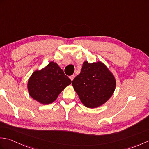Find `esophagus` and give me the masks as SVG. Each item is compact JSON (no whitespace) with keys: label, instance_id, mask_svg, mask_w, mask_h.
Wrapping results in <instances>:
<instances>
[{"label":"esophagus","instance_id":"esophagus-1","mask_svg":"<svg viewBox=\"0 0 149 149\" xmlns=\"http://www.w3.org/2000/svg\"><path fill=\"white\" fill-rule=\"evenodd\" d=\"M74 77H75V75H70V79L72 81L74 80Z\"/></svg>","mask_w":149,"mask_h":149}]
</instances>
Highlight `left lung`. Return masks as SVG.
Segmentation results:
<instances>
[{"label":"left lung","instance_id":"1","mask_svg":"<svg viewBox=\"0 0 149 149\" xmlns=\"http://www.w3.org/2000/svg\"><path fill=\"white\" fill-rule=\"evenodd\" d=\"M72 86L82 103L94 108L102 105L112 96L116 81L102 63L84 61L81 73L72 81Z\"/></svg>","mask_w":149,"mask_h":149}]
</instances>
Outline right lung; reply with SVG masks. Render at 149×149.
Segmentation results:
<instances>
[{
    "instance_id": "obj_1",
    "label": "right lung",
    "mask_w": 149,
    "mask_h": 149,
    "mask_svg": "<svg viewBox=\"0 0 149 149\" xmlns=\"http://www.w3.org/2000/svg\"><path fill=\"white\" fill-rule=\"evenodd\" d=\"M72 81L56 63L51 61L42 70L35 71L28 81L30 96L43 104L53 102Z\"/></svg>"
}]
</instances>
